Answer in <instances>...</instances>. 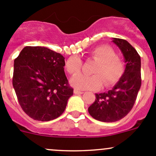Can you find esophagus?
<instances>
[{"instance_id":"esophagus-1","label":"esophagus","mask_w":156,"mask_h":156,"mask_svg":"<svg viewBox=\"0 0 156 156\" xmlns=\"http://www.w3.org/2000/svg\"><path fill=\"white\" fill-rule=\"evenodd\" d=\"M74 94H84V92H83V91H80V90H78L75 89L74 90Z\"/></svg>"}]
</instances>
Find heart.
Instances as JSON below:
<instances>
[{
    "label": "heart",
    "mask_w": 156,
    "mask_h": 156,
    "mask_svg": "<svg viewBox=\"0 0 156 156\" xmlns=\"http://www.w3.org/2000/svg\"><path fill=\"white\" fill-rule=\"evenodd\" d=\"M90 57L97 61V64L93 70V75L78 74L70 79V84L80 90H96L103 86L109 87L117 82L125 70L122 59L116 56L112 48L106 45L97 47L92 50ZM82 61L76 55L71 56L66 60L65 67L69 74H76L81 70Z\"/></svg>",
    "instance_id": "obj_1"
}]
</instances>
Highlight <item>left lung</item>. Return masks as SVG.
Listing matches in <instances>:
<instances>
[{"mask_svg":"<svg viewBox=\"0 0 156 156\" xmlns=\"http://www.w3.org/2000/svg\"><path fill=\"white\" fill-rule=\"evenodd\" d=\"M125 59V69L115 86L109 90L95 94L96 100L88 112L96 120L114 122L121 120L132 109L141 86L140 56L126 40L112 37Z\"/></svg>","mask_w":156,"mask_h":156,"instance_id":"obj_1","label":"left lung"}]
</instances>
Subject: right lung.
<instances>
[{
  "label": "right lung",
  "mask_w": 156,
  "mask_h": 156,
  "mask_svg": "<svg viewBox=\"0 0 156 156\" xmlns=\"http://www.w3.org/2000/svg\"><path fill=\"white\" fill-rule=\"evenodd\" d=\"M65 58L44 47H25L14 60L12 86L23 111L48 122L63 113L73 95L64 72Z\"/></svg>",
  "instance_id": "1"
}]
</instances>
